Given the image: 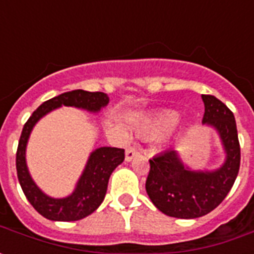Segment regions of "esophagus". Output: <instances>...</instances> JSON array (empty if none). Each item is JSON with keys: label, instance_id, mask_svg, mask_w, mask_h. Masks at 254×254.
Here are the masks:
<instances>
[{"label": "esophagus", "instance_id": "34e87169", "mask_svg": "<svg viewBox=\"0 0 254 254\" xmlns=\"http://www.w3.org/2000/svg\"><path fill=\"white\" fill-rule=\"evenodd\" d=\"M137 154H138V150H137L135 147H127V153H125V159H127V162H130L131 159L134 158Z\"/></svg>", "mask_w": 254, "mask_h": 254}]
</instances>
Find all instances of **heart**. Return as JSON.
Instances as JSON below:
<instances>
[{"label": "heart", "instance_id": "b5f03b06", "mask_svg": "<svg viewBox=\"0 0 254 254\" xmlns=\"http://www.w3.org/2000/svg\"><path fill=\"white\" fill-rule=\"evenodd\" d=\"M178 124V116L175 113H166L153 120H146L138 125L137 131L145 138H154L157 135L163 134L171 130Z\"/></svg>", "mask_w": 254, "mask_h": 254}]
</instances>
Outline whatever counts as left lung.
Wrapping results in <instances>:
<instances>
[{
	"mask_svg": "<svg viewBox=\"0 0 254 254\" xmlns=\"http://www.w3.org/2000/svg\"><path fill=\"white\" fill-rule=\"evenodd\" d=\"M203 124L220 137L225 161L216 170H191L177 150L169 149L150 159L146 192L162 213L178 219L204 216L224 200L240 169V143L235 116L215 96L201 95Z\"/></svg>",
	"mask_w": 254,
	"mask_h": 254,
	"instance_id": "8db88e82",
	"label": "left lung"
}]
</instances>
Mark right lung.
<instances>
[{
  "mask_svg": "<svg viewBox=\"0 0 254 254\" xmlns=\"http://www.w3.org/2000/svg\"><path fill=\"white\" fill-rule=\"evenodd\" d=\"M108 103L109 97L103 92H88L83 89L65 92L38 107L22 129L15 158L18 181L30 204L46 219L54 221H76L95 212L105 197L111 174L125 159V150L104 146L92 151L73 192L61 199L51 197L35 185L26 165V146L34 125L43 116L62 105L80 108L96 113L101 108L107 107Z\"/></svg>",
  "mask_w": 254,
  "mask_h": 254,
  "instance_id": "add662e5",
  "label": "right lung"
}]
</instances>
